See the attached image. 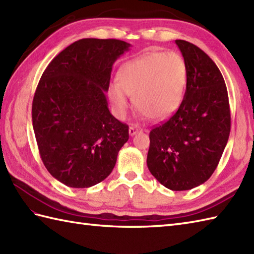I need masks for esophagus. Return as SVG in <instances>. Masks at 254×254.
<instances>
[{"instance_id": "esophagus-1", "label": "esophagus", "mask_w": 254, "mask_h": 254, "mask_svg": "<svg viewBox=\"0 0 254 254\" xmlns=\"http://www.w3.org/2000/svg\"><path fill=\"white\" fill-rule=\"evenodd\" d=\"M143 128L138 126V124H131L130 127H128V133H130V135L133 136L135 135L136 133L138 132H142Z\"/></svg>"}]
</instances>
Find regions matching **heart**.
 Here are the masks:
<instances>
[{"instance_id": "1", "label": "heart", "mask_w": 254, "mask_h": 254, "mask_svg": "<svg viewBox=\"0 0 254 254\" xmlns=\"http://www.w3.org/2000/svg\"><path fill=\"white\" fill-rule=\"evenodd\" d=\"M187 64L179 53L150 52L127 62L119 69L117 84L108 89V97L119 117L134 105L153 120L172 115L183 100L187 87Z\"/></svg>"}]
</instances>
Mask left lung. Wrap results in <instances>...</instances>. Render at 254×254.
Here are the masks:
<instances>
[{
    "label": "left lung",
    "mask_w": 254,
    "mask_h": 254,
    "mask_svg": "<svg viewBox=\"0 0 254 254\" xmlns=\"http://www.w3.org/2000/svg\"><path fill=\"white\" fill-rule=\"evenodd\" d=\"M187 64V89L179 109L149 133L147 167L172 191H185L209 179L230 133L228 93L222 73L206 53L176 40Z\"/></svg>",
    "instance_id": "1"
}]
</instances>
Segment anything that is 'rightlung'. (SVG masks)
<instances>
[{
    "mask_svg": "<svg viewBox=\"0 0 254 254\" xmlns=\"http://www.w3.org/2000/svg\"><path fill=\"white\" fill-rule=\"evenodd\" d=\"M130 44L86 38L73 42L45 69L32 100L40 157L58 181L89 188L105 180L128 139L106 98L113 63Z\"/></svg>",
    "mask_w": 254,
    "mask_h": 254,
    "instance_id": "obj_1",
    "label": "right lung"
}]
</instances>
